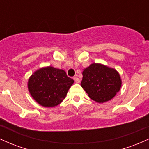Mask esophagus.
I'll return each instance as SVG.
<instances>
[{"label": "esophagus", "mask_w": 149, "mask_h": 149, "mask_svg": "<svg viewBox=\"0 0 149 149\" xmlns=\"http://www.w3.org/2000/svg\"><path fill=\"white\" fill-rule=\"evenodd\" d=\"M73 80H74V81L76 82V83H80V79L78 78H77V77H73Z\"/></svg>", "instance_id": "obj_1"}]
</instances>
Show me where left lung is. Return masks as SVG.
I'll return each mask as SVG.
<instances>
[{"label":"left lung","mask_w":149,"mask_h":149,"mask_svg":"<svg viewBox=\"0 0 149 149\" xmlns=\"http://www.w3.org/2000/svg\"><path fill=\"white\" fill-rule=\"evenodd\" d=\"M122 81L116 69L94 63L83 71L80 85L92 100L104 103L111 100L120 90Z\"/></svg>","instance_id":"1"}]
</instances>
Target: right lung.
<instances>
[{
    "label": "right lung",
    "mask_w": 149,
    "mask_h": 149,
    "mask_svg": "<svg viewBox=\"0 0 149 149\" xmlns=\"http://www.w3.org/2000/svg\"><path fill=\"white\" fill-rule=\"evenodd\" d=\"M73 82L64 70L46 66L31 76L28 89L38 104L45 107H54L64 100Z\"/></svg>",
    "instance_id": "right-lung-1"
}]
</instances>
